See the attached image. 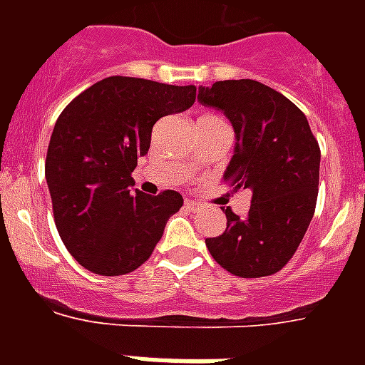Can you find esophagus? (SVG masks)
I'll use <instances>...</instances> for the list:
<instances>
[{
  "label": "esophagus",
  "mask_w": 365,
  "mask_h": 365,
  "mask_svg": "<svg viewBox=\"0 0 365 365\" xmlns=\"http://www.w3.org/2000/svg\"><path fill=\"white\" fill-rule=\"evenodd\" d=\"M183 206H185V210H189V212H199L200 210V205H197V202H195V200H185V202H183Z\"/></svg>",
  "instance_id": "obj_1"
}]
</instances>
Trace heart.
Returning <instances> with one entry per match:
<instances>
[{
	"instance_id": "obj_1",
	"label": "heart",
	"mask_w": 365,
	"mask_h": 365,
	"mask_svg": "<svg viewBox=\"0 0 365 365\" xmlns=\"http://www.w3.org/2000/svg\"><path fill=\"white\" fill-rule=\"evenodd\" d=\"M206 117H212V115H206ZM187 170H191V166H187Z\"/></svg>"
}]
</instances>
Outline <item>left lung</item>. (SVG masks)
I'll list each match as a JSON object with an SVG mask.
<instances>
[{
  "instance_id": "obj_1",
  "label": "left lung",
  "mask_w": 365,
  "mask_h": 365,
  "mask_svg": "<svg viewBox=\"0 0 365 365\" xmlns=\"http://www.w3.org/2000/svg\"><path fill=\"white\" fill-rule=\"evenodd\" d=\"M199 102L222 110L235 128V155L223 180L235 191H252L248 216L225 208L227 229L206 239V248L235 277L274 274L299 248L314 216L317 138L294 102L254 79L199 87Z\"/></svg>"
}]
</instances>
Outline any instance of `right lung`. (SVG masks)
Instances as JSON below:
<instances>
[{
	"label": "right lung",
	"mask_w": 365,
	"mask_h": 365,
	"mask_svg": "<svg viewBox=\"0 0 365 365\" xmlns=\"http://www.w3.org/2000/svg\"><path fill=\"white\" fill-rule=\"evenodd\" d=\"M197 87L138 77H106L60 113L47 149L45 178L64 246L91 272L119 277L149 259L178 191L143 195L132 172L148 153L160 117L195 104Z\"/></svg>",
	"instance_id": "obj_1"
}]
</instances>
